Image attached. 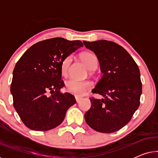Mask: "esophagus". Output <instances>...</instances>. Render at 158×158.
Here are the masks:
<instances>
[{"label":"esophagus","mask_w":158,"mask_h":158,"mask_svg":"<svg viewBox=\"0 0 158 158\" xmlns=\"http://www.w3.org/2000/svg\"><path fill=\"white\" fill-rule=\"evenodd\" d=\"M81 99H82V98H81V97H77V96H75V100H76L77 103H79L80 101H81Z\"/></svg>","instance_id":"esophagus-1"}]
</instances>
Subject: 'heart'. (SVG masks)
Masks as SVG:
<instances>
[{"instance_id":"obj_1","label":"heart","mask_w":158,"mask_h":158,"mask_svg":"<svg viewBox=\"0 0 158 158\" xmlns=\"http://www.w3.org/2000/svg\"><path fill=\"white\" fill-rule=\"evenodd\" d=\"M81 59L90 70H94L98 65V59L96 55L90 52H83L81 55ZM72 61L71 56L64 58L61 64L62 75L66 76L68 74L69 68ZM67 91L76 96H82L86 91L92 88L93 83L90 81H77L75 79H70L65 84Z\"/></svg>"}]
</instances>
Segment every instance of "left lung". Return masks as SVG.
<instances>
[{"instance_id":"8db88e82","label":"left lung","mask_w":158,"mask_h":158,"mask_svg":"<svg viewBox=\"0 0 158 158\" xmlns=\"http://www.w3.org/2000/svg\"><path fill=\"white\" fill-rule=\"evenodd\" d=\"M96 54L103 76L93 94L105 98H90V109L85 114L88 126L96 131L112 133L130 122L139 107L142 82L138 65L124 47L114 42H83Z\"/></svg>"}]
</instances>
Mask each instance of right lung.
Returning <instances> with one entry per match:
<instances>
[{
  "mask_svg": "<svg viewBox=\"0 0 158 158\" xmlns=\"http://www.w3.org/2000/svg\"><path fill=\"white\" fill-rule=\"evenodd\" d=\"M81 41L52 38L27 49L16 62L10 84L14 106L26 127L47 131L63 122L75 97L60 89L64 83L61 64L80 47Z\"/></svg>",
  "mask_w": 158,
  "mask_h": 158,
  "instance_id": "right-lung-1",
  "label": "right lung"
}]
</instances>
